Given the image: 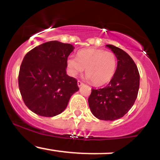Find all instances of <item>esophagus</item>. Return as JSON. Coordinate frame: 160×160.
Instances as JSON below:
<instances>
[{"label": "esophagus", "mask_w": 160, "mask_h": 160, "mask_svg": "<svg viewBox=\"0 0 160 160\" xmlns=\"http://www.w3.org/2000/svg\"><path fill=\"white\" fill-rule=\"evenodd\" d=\"M83 84H84L83 82H82V81H80V80H78V85L79 87H80V86L83 85Z\"/></svg>", "instance_id": "1"}]
</instances>
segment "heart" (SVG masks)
<instances>
[{"mask_svg": "<svg viewBox=\"0 0 160 160\" xmlns=\"http://www.w3.org/2000/svg\"><path fill=\"white\" fill-rule=\"evenodd\" d=\"M67 63L72 75L81 73L86 68V78L97 86L104 85L109 82L115 74L117 65L114 53L97 49L79 51L77 57H68Z\"/></svg>", "mask_w": 160, "mask_h": 160, "instance_id": "1", "label": "heart"}]
</instances>
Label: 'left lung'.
Listing matches in <instances>:
<instances>
[{"label":"left lung","instance_id":"obj_1","mask_svg":"<svg viewBox=\"0 0 160 160\" xmlns=\"http://www.w3.org/2000/svg\"><path fill=\"white\" fill-rule=\"evenodd\" d=\"M106 46L117 56V70L105 87L92 89L88 102L96 118L112 121L123 117L133 106L138 93L140 75L133 59L125 51L111 44Z\"/></svg>","mask_w":160,"mask_h":160}]
</instances>
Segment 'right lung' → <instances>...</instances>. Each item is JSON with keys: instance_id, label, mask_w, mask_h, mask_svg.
<instances>
[{"instance_id": "1", "label": "right lung", "mask_w": 160, "mask_h": 160, "mask_svg": "<svg viewBox=\"0 0 160 160\" xmlns=\"http://www.w3.org/2000/svg\"><path fill=\"white\" fill-rule=\"evenodd\" d=\"M74 47L56 40L34 47L20 66L19 88L24 103L36 114L51 117L65 111L79 90L78 80L68 76V57Z\"/></svg>"}]
</instances>
